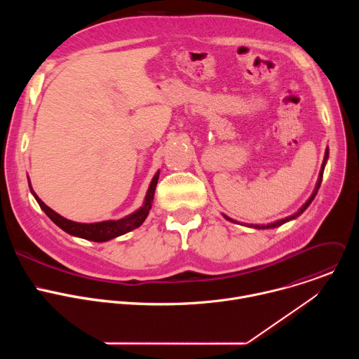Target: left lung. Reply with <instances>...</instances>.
Segmentation results:
<instances>
[{"label":"left lung","mask_w":359,"mask_h":359,"mask_svg":"<svg viewBox=\"0 0 359 359\" xmlns=\"http://www.w3.org/2000/svg\"><path fill=\"white\" fill-rule=\"evenodd\" d=\"M328 156H330V149L327 147V149H325V155H324V161H323V165H321V170H320V176H318V180H317V184H316V189H314L313 194L310 196V198L306 200V201L302 204V206L299 208V210H298V212H295L294 215H291V216H288V217H285V219H280V220H277V222L269 223V224H248V223H240V222H237V220H233L231 217H229V216H226V215H223V217H224L226 220L231 222V223H237V224H241V226H245V227H251V229H259V230H266V229H274V227H280L281 224H284V223H287V222H291V220L297 219L298 216H301V215H302V213L306 210V208L310 206L311 201H313V200H314V197L317 196V193H318V189H320V186H321V182H323V175H324V169H325V165H327Z\"/></svg>","instance_id":"obj_1"}]
</instances>
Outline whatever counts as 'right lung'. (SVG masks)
Wrapping results in <instances>:
<instances>
[{
  "mask_svg": "<svg viewBox=\"0 0 359 359\" xmlns=\"http://www.w3.org/2000/svg\"><path fill=\"white\" fill-rule=\"evenodd\" d=\"M159 175H161V172L158 170L155 173V176H153V179L149 184V189L146 191L144 201L136 212H133L129 216L119 219V220H105V222H97V223H76V222L62 217L61 215H58L57 212L48 208L46 204L36 196V193L34 191V189L31 186L29 177H28V186H29L32 196L38 201L39 208L60 229H62L65 233L79 237V238L90 240L95 243H104V241L116 238L119 236H123L143 224V222L146 220V217L149 215V210L151 209V203H153V197H155V190H156V184L159 180Z\"/></svg>",
  "mask_w": 359,
  "mask_h": 359,
  "instance_id": "1",
  "label": "right lung"
}]
</instances>
